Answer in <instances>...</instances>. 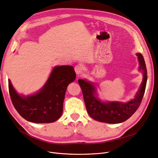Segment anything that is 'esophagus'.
<instances>
[{
  "instance_id": "obj_1",
  "label": "esophagus",
  "mask_w": 158,
  "mask_h": 158,
  "mask_svg": "<svg viewBox=\"0 0 158 158\" xmlns=\"http://www.w3.org/2000/svg\"><path fill=\"white\" fill-rule=\"evenodd\" d=\"M74 71H75L76 74H77L78 76H79L81 74V71H82V67L80 65H76L74 67Z\"/></svg>"
}]
</instances>
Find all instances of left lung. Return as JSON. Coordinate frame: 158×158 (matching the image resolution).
<instances>
[{"label": "left lung", "instance_id": "obj_1", "mask_svg": "<svg viewBox=\"0 0 158 158\" xmlns=\"http://www.w3.org/2000/svg\"><path fill=\"white\" fill-rule=\"evenodd\" d=\"M139 70L143 74V81L133 99L126 102L119 101H102L97 97L94 84L87 80H78L82 90L87 111L91 117L96 121L109 124L121 123L128 119L139 106L146 88L147 71L144 60L141 53H137Z\"/></svg>", "mask_w": 158, "mask_h": 158}]
</instances>
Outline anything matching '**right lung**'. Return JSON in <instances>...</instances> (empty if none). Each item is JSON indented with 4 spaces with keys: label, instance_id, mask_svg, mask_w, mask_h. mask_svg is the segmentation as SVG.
I'll list each match as a JSON object with an SVG mask.
<instances>
[{
    "label": "right lung",
    "instance_id": "1",
    "mask_svg": "<svg viewBox=\"0 0 158 158\" xmlns=\"http://www.w3.org/2000/svg\"><path fill=\"white\" fill-rule=\"evenodd\" d=\"M75 78L73 67L56 66L41 89L27 96L19 94L9 79L11 102L19 115L28 121L35 123L55 122L62 115L67 87Z\"/></svg>",
    "mask_w": 158,
    "mask_h": 158
}]
</instances>
